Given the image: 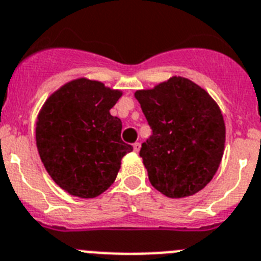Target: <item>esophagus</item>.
<instances>
[{"label":"esophagus","instance_id":"34e87169","mask_svg":"<svg viewBox=\"0 0 261 261\" xmlns=\"http://www.w3.org/2000/svg\"><path fill=\"white\" fill-rule=\"evenodd\" d=\"M134 151H135V152H139L140 151V143L139 142H137V143H134Z\"/></svg>","mask_w":261,"mask_h":261}]
</instances>
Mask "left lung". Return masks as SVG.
Instances as JSON below:
<instances>
[{"label": "left lung", "mask_w": 261, "mask_h": 261, "mask_svg": "<svg viewBox=\"0 0 261 261\" xmlns=\"http://www.w3.org/2000/svg\"><path fill=\"white\" fill-rule=\"evenodd\" d=\"M152 135L140 148L149 182L169 198L202 190L221 164L226 127L209 93L181 76L135 92Z\"/></svg>", "instance_id": "1"}]
</instances>
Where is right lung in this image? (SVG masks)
<instances>
[{"mask_svg": "<svg viewBox=\"0 0 261 261\" xmlns=\"http://www.w3.org/2000/svg\"><path fill=\"white\" fill-rule=\"evenodd\" d=\"M121 90L85 77L47 98L36 121V147L46 171L71 196L94 198L113 184L133 151L121 139L122 122L110 109Z\"/></svg>", "mask_w": 261, "mask_h": 261, "instance_id": "1", "label": "right lung"}]
</instances>
